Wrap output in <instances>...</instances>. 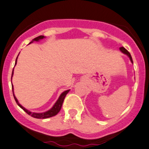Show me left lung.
Wrapping results in <instances>:
<instances>
[{"label":"left lung","mask_w":149,"mask_h":149,"mask_svg":"<svg viewBox=\"0 0 149 149\" xmlns=\"http://www.w3.org/2000/svg\"><path fill=\"white\" fill-rule=\"evenodd\" d=\"M119 49H120V51H121L122 53H123V54H124L127 55V56H128V57L129 58H130V61H131V62L132 63H133V60H132V58H131V54H130V53L128 52V51H127V50H126V48H123V47H120V48H119Z\"/></svg>","instance_id":"8db88e82"}]
</instances>
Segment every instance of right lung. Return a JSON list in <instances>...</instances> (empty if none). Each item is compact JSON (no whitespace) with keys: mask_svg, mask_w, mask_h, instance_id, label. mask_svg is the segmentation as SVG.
<instances>
[{"mask_svg":"<svg viewBox=\"0 0 149 149\" xmlns=\"http://www.w3.org/2000/svg\"><path fill=\"white\" fill-rule=\"evenodd\" d=\"M45 38H46V37L43 36H40L36 37V38H34V39H33L32 41L30 42V43H33V42H34V41H39V40H42V39ZM30 43H29V44H30ZM18 55H19V54H18ZM18 56H17L16 60H15V65H16V63H17V59H18ZM13 75V72H12L11 82H12ZM12 90H13V94L14 98H15V101H16V103L18 105V106H20V107H21V109H23V111H24L25 112L29 114V115L33 117V118H50V117L54 116H56V114H58V113L60 111L61 109V107H62L63 103L64 98H65V95H66L67 93H68V92H69L70 89H69V90L65 91L63 92L60 95L59 98H58V100H57V101H56V102L55 103V104L54 105V106H53V107L51 108V109H49V110H48V111H45V112H43V113L31 112V111H30L28 110V109H25V108L23 107V106H21V105L20 104V103L18 102V99H17V98H16V97L15 96V94H14V91H13V86H12Z\"/></svg>","mask_w":149,"mask_h":149,"instance_id":"add662e5","label":"right lung"}]
</instances>
